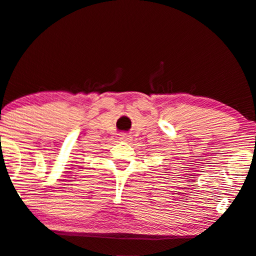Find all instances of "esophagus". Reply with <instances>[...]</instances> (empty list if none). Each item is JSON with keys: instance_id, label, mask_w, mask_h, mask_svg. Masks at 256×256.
Masks as SVG:
<instances>
[{"instance_id": "1", "label": "esophagus", "mask_w": 256, "mask_h": 256, "mask_svg": "<svg viewBox=\"0 0 256 256\" xmlns=\"http://www.w3.org/2000/svg\"><path fill=\"white\" fill-rule=\"evenodd\" d=\"M120 141H130V140H131V136H126V134H120Z\"/></svg>"}]
</instances>
